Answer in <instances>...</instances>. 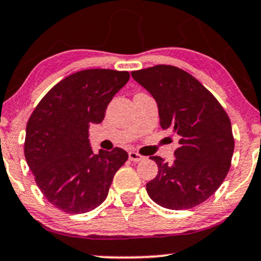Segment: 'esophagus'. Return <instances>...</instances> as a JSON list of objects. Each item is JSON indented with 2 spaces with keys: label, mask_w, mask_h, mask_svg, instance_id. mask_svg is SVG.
<instances>
[{
  "label": "esophagus",
  "mask_w": 261,
  "mask_h": 261,
  "mask_svg": "<svg viewBox=\"0 0 261 261\" xmlns=\"http://www.w3.org/2000/svg\"><path fill=\"white\" fill-rule=\"evenodd\" d=\"M128 160L133 161V162H140L143 160V155H141L140 153H137V152H128Z\"/></svg>",
  "instance_id": "1"
}]
</instances>
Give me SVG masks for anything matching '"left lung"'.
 <instances>
[{"instance_id":"obj_1","label":"left lung","mask_w":261,"mask_h":261,"mask_svg":"<svg viewBox=\"0 0 261 261\" xmlns=\"http://www.w3.org/2000/svg\"><path fill=\"white\" fill-rule=\"evenodd\" d=\"M131 76L157 101L162 128L180 139L173 163L149 157L158 174L146 190L162 207H195L220 188L229 170L234 139L228 115L195 77L175 66L157 65Z\"/></svg>"}]
</instances>
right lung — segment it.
<instances>
[{
  "instance_id": "right-lung-1",
  "label": "right lung",
  "mask_w": 261,
  "mask_h": 261,
  "mask_svg": "<svg viewBox=\"0 0 261 261\" xmlns=\"http://www.w3.org/2000/svg\"><path fill=\"white\" fill-rule=\"evenodd\" d=\"M128 79L127 71H80L54 86L32 113L25 160L45 199L56 208L85 214L107 199L128 154L119 147L94 154L88 130L103 121L108 104Z\"/></svg>"
}]
</instances>
